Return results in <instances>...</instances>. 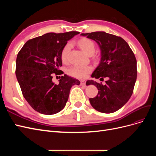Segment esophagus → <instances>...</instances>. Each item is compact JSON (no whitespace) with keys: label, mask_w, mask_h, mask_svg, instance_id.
Segmentation results:
<instances>
[{"label":"esophagus","mask_w":156,"mask_h":156,"mask_svg":"<svg viewBox=\"0 0 156 156\" xmlns=\"http://www.w3.org/2000/svg\"><path fill=\"white\" fill-rule=\"evenodd\" d=\"M81 85L85 86L86 85V81H81Z\"/></svg>","instance_id":"obj_1"}]
</instances>
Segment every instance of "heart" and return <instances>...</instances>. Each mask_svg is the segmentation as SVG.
<instances>
[{
  "label": "heart",
  "mask_w": 156,
  "mask_h": 156,
  "mask_svg": "<svg viewBox=\"0 0 156 156\" xmlns=\"http://www.w3.org/2000/svg\"><path fill=\"white\" fill-rule=\"evenodd\" d=\"M78 45L84 53H86L89 55L94 54V52H95V43L90 39L86 38V37L80 39L78 41ZM70 49V44H67L65 45L62 51H61V59H62V62H65L67 61ZM92 70V68L90 66L75 64L68 69L67 72L72 77L79 79H84L87 77L88 73Z\"/></svg>",
  "instance_id": "1"
}]
</instances>
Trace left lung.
I'll return each instance as SVG.
<instances>
[{
  "label": "left lung",
  "instance_id": "obj_1",
  "mask_svg": "<svg viewBox=\"0 0 156 156\" xmlns=\"http://www.w3.org/2000/svg\"><path fill=\"white\" fill-rule=\"evenodd\" d=\"M96 41L101 49V61L92 74L96 79L107 78L105 85L92 80L87 85L93 84L98 90V95L89 100L99 112H114L128 101L133 92L136 79V60L127 42L120 36L105 32L81 34Z\"/></svg>",
  "mask_w": 156,
  "mask_h": 156
}]
</instances>
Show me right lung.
Returning <instances> with one entry per match:
<instances>
[{
	"label": "right lung",
	"mask_w": 156,
	"mask_h": 156,
	"mask_svg": "<svg viewBox=\"0 0 156 156\" xmlns=\"http://www.w3.org/2000/svg\"><path fill=\"white\" fill-rule=\"evenodd\" d=\"M79 34L71 31L49 32L28 40L19 52L16 75L23 96L40 113L54 115L62 111L68 100L70 89L79 80L64 74L58 84L53 82V75H61V51L69 40Z\"/></svg>",
	"instance_id": "add662e5"
}]
</instances>
